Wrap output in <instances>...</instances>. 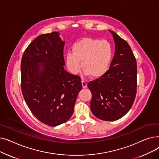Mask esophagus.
Returning <instances> with one entry per match:
<instances>
[{
    "instance_id": "obj_1",
    "label": "esophagus",
    "mask_w": 159,
    "mask_h": 159,
    "mask_svg": "<svg viewBox=\"0 0 159 159\" xmlns=\"http://www.w3.org/2000/svg\"><path fill=\"white\" fill-rule=\"evenodd\" d=\"M82 85L83 88H87V83L84 80H82Z\"/></svg>"
}]
</instances>
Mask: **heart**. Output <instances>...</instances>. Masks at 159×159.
<instances>
[{
    "label": "heart",
    "instance_id": "obj_1",
    "mask_svg": "<svg viewBox=\"0 0 159 159\" xmlns=\"http://www.w3.org/2000/svg\"><path fill=\"white\" fill-rule=\"evenodd\" d=\"M113 57V49L106 40L97 39L84 38L75 43L72 53L66 55V64L73 74L84 69V74L92 78H99L107 71Z\"/></svg>",
    "mask_w": 159,
    "mask_h": 159
}]
</instances>
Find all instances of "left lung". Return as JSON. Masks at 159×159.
<instances>
[{
  "label": "left lung",
  "instance_id": "left-lung-1",
  "mask_svg": "<svg viewBox=\"0 0 159 159\" xmlns=\"http://www.w3.org/2000/svg\"><path fill=\"white\" fill-rule=\"evenodd\" d=\"M111 33L115 44L110 69L103 75L88 82L92 93L90 109L98 119L116 120L126 115L134 102L137 93V62L126 40Z\"/></svg>",
  "mask_w": 159,
  "mask_h": 159
}]
</instances>
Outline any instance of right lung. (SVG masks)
<instances>
[{"mask_svg": "<svg viewBox=\"0 0 159 159\" xmlns=\"http://www.w3.org/2000/svg\"><path fill=\"white\" fill-rule=\"evenodd\" d=\"M65 42L58 32L38 36L25 50L21 60V89L35 117L57 126L73 115L82 89L81 79L64 70Z\"/></svg>", "mask_w": 159, "mask_h": 159, "instance_id": "add662e5", "label": "right lung"}]
</instances>
